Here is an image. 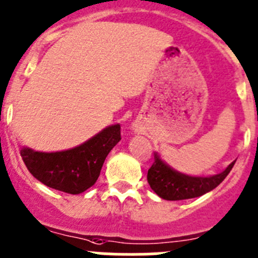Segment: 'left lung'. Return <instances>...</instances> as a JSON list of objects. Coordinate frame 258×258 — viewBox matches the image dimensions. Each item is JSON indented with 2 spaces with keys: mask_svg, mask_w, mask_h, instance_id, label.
<instances>
[{
  "mask_svg": "<svg viewBox=\"0 0 258 258\" xmlns=\"http://www.w3.org/2000/svg\"><path fill=\"white\" fill-rule=\"evenodd\" d=\"M235 161L223 172L211 176H192L176 171L155 152V162L148 170L147 180L153 192L166 201H180L206 195L228 176Z\"/></svg>",
  "mask_w": 258,
  "mask_h": 258,
  "instance_id": "1",
  "label": "left lung"
}]
</instances>
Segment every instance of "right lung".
Masks as SVG:
<instances>
[{"instance_id": "obj_1", "label": "right lung", "mask_w": 258, "mask_h": 258, "mask_svg": "<svg viewBox=\"0 0 258 258\" xmlns=\"http://www.w3.org/2000/svg\"><path fill=\"white\" fill-rule=\"evenodd\" d=\"M120 139V124H113L70 150L39 152L24 146L20 155L30 174L44 185L79 195L96 183L106 157Z\"/></svg>"}]
</instances>
